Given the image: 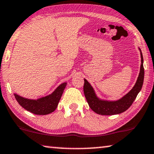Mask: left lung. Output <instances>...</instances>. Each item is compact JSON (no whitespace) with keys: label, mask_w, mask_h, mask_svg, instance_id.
<instances>
[{"label":"left lung","mask_w":154,"mask_h":154,"mask_svg":"<svg viewBox=\"0 0 154 154\" xmlns=\"http://www.w3.org/2000/svg\"><path fill=\"white\" fill-rule=\"evenodd\" d=\"M139 50L140 51L141 65L138 79L133 88L119 100L114 101L101 100L97 97L94 89L89 84V82L86 79H84L85 83L83 90L85 98L89 104V107L94 112L98 114L105 116L119 114L128 109L130 106L132 105L137 95L141 90L144 81V75H145L143 54L140 48H139Z\"/></svg>","instance_id":"left-lung-1"}]
</instances>
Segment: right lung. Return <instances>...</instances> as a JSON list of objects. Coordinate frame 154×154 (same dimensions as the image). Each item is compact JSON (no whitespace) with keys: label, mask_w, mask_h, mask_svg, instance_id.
Instances as JSON below:
<instances>
[{"label":"right lung","mask_w":154,"mask_h":154,"mask_svg":"<svg viewBox=\"0 0 154 154\" xmlns=\"http://www.w3.org/2000/svg\"><path fill=\"white\" fill-rule=\"evenodd\" d=\"M66 85L67 82H63L59 85L52 94L37 100L23 98L16 94H14V96L19 105L28 112L36 115H47L54 112L58 107Z\"/></svg>","instance_id":"1"}]
</instances>
